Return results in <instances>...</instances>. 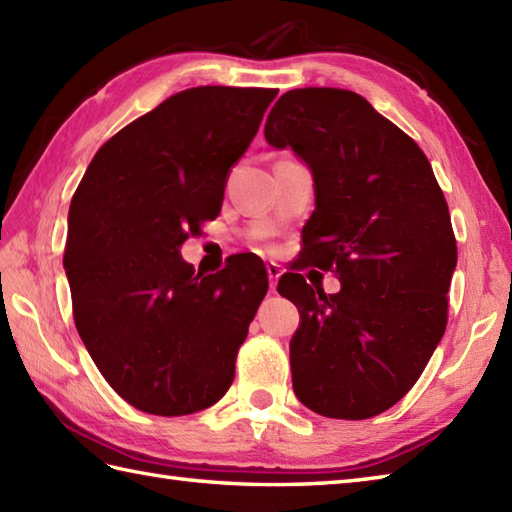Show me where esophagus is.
I'll return each mask as SVG.
<instances>
[{
    "instance_id": "obj_1",
    "label": "esophagus",
    "mask_w": 512,
    "mask_h": 512,
    "mask_svg": "<svg viewBox=\"0 0 512 512\" xmlns=\"http://www.w3.org/2000/svg\"><path fill=\"white\" fill-rule=\"evenodd\" d=\"M266 270H268V279H270V290H275L277 288V281H279V277H281V268L277 266V264H266Z\"/></svg>"
}]
</instances>
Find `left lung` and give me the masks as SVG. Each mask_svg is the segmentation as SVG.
I'll list each match as a JSON object with an SVG mask.
<instances>
[{"label":"left lung","instance_id":"obj_1","mask_svg":"<svg viewBox=\"0 0 512 512\" xmlns=\"http://www.w3.org/2000/svg\"><path fill=\"white\" fill-rule=\"evenodd\" d=\"M266 140L308 162L317 206L299 268L341 279L336 295L299 273L279 295L299 308L292 389L325 418L365 420L416 385L449 317L458 246L431 162L361 94L290 90L266 118Z\"/></svg>","mask_w":512,"mask_h":512}]
</instances>
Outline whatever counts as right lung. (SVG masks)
<instances>
[{
  "mask_svg": "<svg viewBox=\"0 0 512 512\" xmlns=\"http://www.w3.org/2000/svg\"><path fill=\"white\" fill-rule=\"evenodd\" d=\"M275 96L222 85L173 94L107 140L72 195L63 268L76 330L140 411L187 416L233 383L266 268L237 257L202 277L180 246L220 215L228 169Z\"/></svg>",
  "mask_w": 512,
  "mask_h": 512,
  "instance_id": "add662e5",
  "label": "right lung"
}]
</instances>
